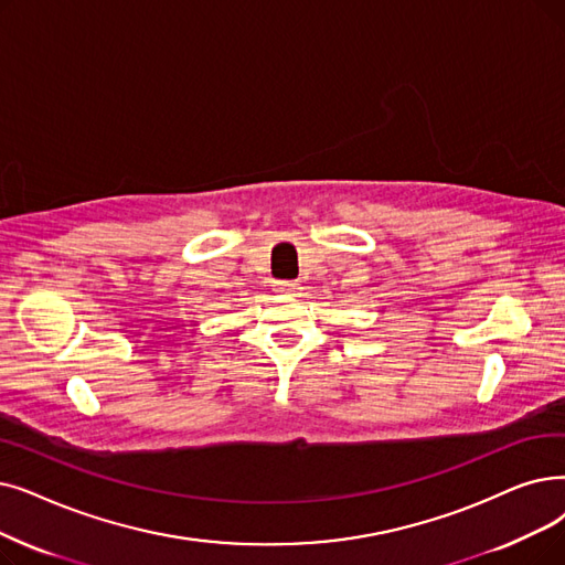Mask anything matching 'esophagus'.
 Wrapping results in <instances>:
<instances>
[{
	"instance_id": "obj_1",
	"label": "esophagus",
	"mask_w": 565,
	"mask_h": 565,
	"mask_svg": "<svg viewBox=\"0 0 565 565\" xmlns=\"http://www.w3.org/2000/svg\"><path fill=\"white\" fill-rule=\"evenodd\" d=\"M275 286L279 292H288V296H296V292L302 288L300 281H277Z\"/></svg>"
}]
</instances>
